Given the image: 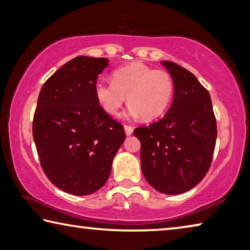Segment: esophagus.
Segmentation results:
<instances>
[{
    "instance_id": "34e87169",
    "label": "esophagus",
    "mask_w": 250,
    "mask_h": 250,
    "mask_svg": "<svg viewBox=\"0 0 250 250\" xmlns=\"http://www.w3.org/2000/svg\"><path fill=\"white\" fill-rule=\"evenodd\" d=\"M124 130H125L126 136H130V135H132V134H133V132H134V128L132 127V126L124 125Z\"/></svg>"
}]
</instances>
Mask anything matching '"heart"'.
Masks as SVG:
<instances>
[{"label":"heart","instance_id":"obj_1","mask_svg":"<svg viewBox=\"0 0 250 250\" xmlns=\"http://www.w3.org/2000/svg\"><path fill=\"white\" fill-rule=\"evenodd\" d=\"M173 80L165 70H155L145 63L133 62L113 72V80H98L94 94L105 112L115 115L126 102L125 116H142L150 121L163 115L171 102Z\"/></svg>","mask_w":250,"mask_h":250}]
</instances>
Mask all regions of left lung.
Wrapping results in <instances>:
<instances>
[{
  "label": "left lung",
  "mask_w": 250,
  "mask_h": 250,
  "mask_svg": "<svg viewBox=\"0 0 250 250\" xmlns=\"http://www.w3.org/2000/svg\"><path fill=\"white\" fill-rule=\"evenodd\" d=\"M174 84L171 106L149 126L134 130L142 144V171L155 190L180 194L194 188L211 166L216 120L208 90L193 73L161 61Z\"/></svg>",
  "instance_id": "8db88e82"
}]
</instances>
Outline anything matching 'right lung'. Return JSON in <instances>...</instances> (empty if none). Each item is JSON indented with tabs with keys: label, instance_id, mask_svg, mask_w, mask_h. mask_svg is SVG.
Returning <instances> with one entry per match:
<instances>
[{
	"label": "right lung",
	"instance_id": "1",
	"mask_svg": "<svg viewBox=\"0 0 250 250\" xmlns=\"http://www.w3.org/2000/svg\"><path fill=\"white\" fill-rule=\"evenodd\" d=\"M106 58L79 56L42 85L33 137L47 178L72 195L100 190L125 141L123 126L100 106L94 94Z\"/></svg>",
	"mask_w": 250,
	"mask_h": 250
}]
</instances>
